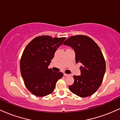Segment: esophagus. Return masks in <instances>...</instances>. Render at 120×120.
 Masks as SVG:
<instances>
[{
  "label": "esophagus",
  "mask_w": 120,
  "mask_h": 120,
  "mask_svg": "<svg viewBox=\"0 0 120 120\" xmlns=\"http://www.w3.org/2000/svg\"><path fill=\"white\" fill-rule=\"evenodd\" d=\"M64 76H69V74H66V73H64Z\"/></svg>",
  "instance_id": "esophagus-1"
}]
</instances>
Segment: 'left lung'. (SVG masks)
I'll return each mask as SVG.
<instances>
[{"mask_svg": "<svg viewBox=\"0 0 120 120\" xmlns=\"http://www.w3.org/2000/svg\"><path fill=\"white\" fill-rule=\"evenodd\" d=\"M63 45L74 49L75 62L82 64L81 75H74V82L69 89L80 97L91 96L100 86L105 72V61L101 49L91 38L84 35L71 36Z\"/></svg>", "mask_w": 120, "mask_h": 120, "instance_id": "left-lung-1", "label": "left lung"}]
</instances>
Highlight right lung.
I'll return each mask as SVG.
<instances>
[{
    "label": "right lung",
    "instance_id": "1",
    "mask_svg": "<svg viewBox=\"0 0 120 120\" xmlns=\"http://www.w3.org/2000/svg\"><path fill=\"white\" fill-rule=\"evenodd\" d=\"M65 37L41 35L34 38L25 49L20 60V71L24 84L34 95L43 97L51 94L56 83L63 76L49 65Z\"/></svg>",
    "mask_w": 120,
    "mask_h": 120
}]
</instances>
